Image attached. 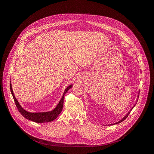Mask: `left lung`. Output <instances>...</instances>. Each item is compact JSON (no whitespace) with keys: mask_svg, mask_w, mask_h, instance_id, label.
Returning a JSON list of instances; mask_svg holds the SVG:
<instances>
[{"mask_svg":"<svg viewBox=\"0 0 154 154\" xmlns=\"http://www.w3.org/2000/svg\"><path fill=\"white\" fill-rule=\"evenodd\" d=\"M135 105H134V106L132 107V108L131 109H130V111L128 112L127 113V115H126V116H125V117H124V118H123V119H122V120H120V121H119V122H117V123H114V124H112V125H115V124H118V123H121V122H123V121H124V120H125V119L126 118H127L128 117V116L129 115V114H130V111H131V110H132V109H133V108H134V107L135 106Z\"/></svg>","mask_w":154,"mask_h":154,"instance_id":"left-lung-1","label":"left lung"}]
</instances>
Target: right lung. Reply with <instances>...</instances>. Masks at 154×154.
I'll return each instance as SVG.
<instances>
[{
	"label": "right lung",
	"mask_w": 154,
	"mask_h": 154,
	"mask_svg": "<svg viewBox=\"0 0 154 154\" xmlns=\"http://www.w3.org/2000/svg\"><path fill=\"white\" fill-rule=\"evenodd\" d=\"M72 85H71L68 86L66 88V90H65L64 93L63 94V96L62 97L61 100L60 101L58 104L57 105V106H56V108L54 109H53L51 111H49V112H35V113H33V112H29L26 111L21 106V105L18 102L15 95H14L11 83H10V90H11V94H12L13 97L14 99V101H15V105L17 106V108L18 110L19 111V112L23 116H24L25 118L29 119V120H31V121H32V122L41 123L52 122V121L54 120L59 116V114L61 113V112L63 109L64 96H65V94H66V93L69 90V88H71L72 87Z\"/></svg>",
	"instance_id": "right-lung-1"
}]
</instances>
